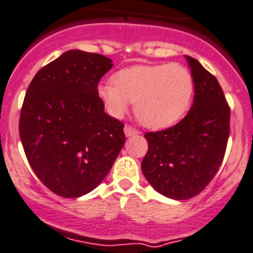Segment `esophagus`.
<instances>
[{
	"label": "esophagus",
	"mask_w": 253,
	"mask_h": 253,
	"mask_svg": "<svg viewBox=\"0 0 253 253\" xmlns=\"http://www.w3.org/2000/svg\"><path fill=\"white\" fill-rule=\"evenodd\" d=\"M125 133H126V136H132V135H136L137 130L136 128H133L132 126L126 125V126H125Z\"/></svg>",
	"instance_id": "obj_1"
}]
</instances>
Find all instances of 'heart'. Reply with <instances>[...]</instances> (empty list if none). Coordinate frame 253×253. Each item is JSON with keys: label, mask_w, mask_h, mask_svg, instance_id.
<instances>
[{"label": "heart", "mask_w": 253, "mask_h": 253, "mask_svg": "<svg viewBox=\"0 0 253 253\" xmlns=\"http://www.w3.org/2000/svg\"><path fill=\"white\" fill-rule=\"evenodd\" d=\"M97 91L112 116L122 117L135 101V114L144 126L165 128L190 106L194 78L179 63L140 65L118 71L114 83H101Z\"/></svg>", "instance_id": "obj_1"}]
</instances>
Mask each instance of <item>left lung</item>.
<instances>
[{"label": "left lung", "instance_id": "8db88e82", "mask_svg": "<svg viewBox=\"0 0 253 253\" xmlns=\"http://www.w3.org/2000/svg\"><path fill=\"white\" fill-rule=\"evenodd\" d=\"M194 78V105L175 126L145 132L141 170L156 191L175 200L199 195L222 164L230 135V106L214 75L186 55Z\"/></svg>", "mask_w": 253, "mask_h": 253}]
</instances>
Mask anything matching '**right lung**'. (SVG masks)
<instances>
[{
	"label": "right lung",
	"mask_w": 253,
	"mask_h": 253,
	"mask_svg": "<svg viewBox=\"0 0 253 253\" xmlns=\"http://www.w3.org/2000/svg\"><path fill=\"white\" fill-rule=\"evenodd\" d=\"M112 67L102 54L69 50L39 70L28 85L20 140L35 174L58 196L91 192L125 144V125L104 112L97 91Z\"/></svg>",
	"instance_id": "right-lung-1"
}]
</instances>
